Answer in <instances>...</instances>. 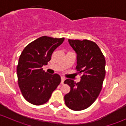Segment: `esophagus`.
Masks as SVG:
<instances>
[{"mask_svg":"<svg viewBox=\"0 0 126 126\" xmlns=\"http://www.w3.org/2000/svg\"><path fill=\"white\" fill-rule=\"evenodd\" d=\"M64 77H61V83H62V84H63V83H64Z\"/></svg>","mask_w":126,"mask_h":126,"instance_id":"1","label":"esophagus"}]
</instances>
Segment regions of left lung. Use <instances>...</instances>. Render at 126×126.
Here are the masks:
<instances>
[{"label": "left lung", "mask_w": 126, "mask_h": 126, "mask_svg": "<svg viewBox=\"0 0 126 126\" xmlns=\"http://www.w3.org/2000/svg\"><path fill=\"white\" fill-rule=\"evenodd\" d=\"M77 54L76 69L82 74L77 83L72 79L64 81L71 90L64 96L68 108L75 111L87 109L98 97L105 76V60L98 46L91 41L68 39Z\"/></svg>", "instance_id": "obj_1"}]
</instances>
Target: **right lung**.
Instances as JSON below:
<instances>
[{
    "instance_id": "add662e5",
    "label": "right lung",
    "mask_w": 126,
    "mask_h": 126,
    "mask_svg": "<svg viewBox=\"0 0 126 126\" xmlns=\"http://www.w3.org/2000/svg\"><path fill=\"white\" fill-rule=\"evenodd\" d=\"M64 40L41 36L28 44L21 53L17 66L19 87L25 99L32 104L47 102L60 83L59 75L49 74L42 67L47 64L53 52Z\"/></svg>"
}]
</instances>
